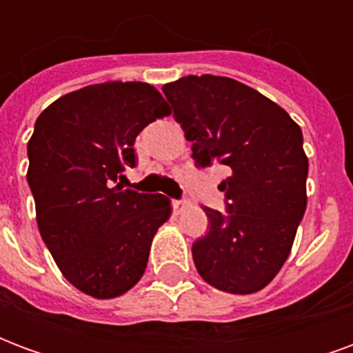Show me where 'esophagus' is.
<instances>
[{
	"label": "esophagus",
	"mask_w": 353,
	"mask_h": 353,
	"mask_svg": "<svg viewBox=\"0 0 353 353\" xmlns=\"http://www.w3.org/2000/svg\"><path fill=\"white\" fill-rule=\"evenodd\" d=\"M172 206H174L176 212H181V210H185V208L189 206V202H187V200H172Z\"/></svg>",
	"instance_id": "esophagus-1"
}]
</instances>
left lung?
Listing matches in <instances>:
<instances>
[{
    "mask_svg": "<svg viewBox=\"0 0 353 353\" xmlns=\"http://www.w3.org/2000/svg\"><path fill=\"white\" fill-rule=\"evenodd\" d=\"M192 141L199 168L223 164L227 214L204 208L206 236L192 244L199 274L215 289L250 295L266 288L291 253L306 210L308 159L301 126L240 81L187 75L162 87Z\"/></svg>",
    "mask_w": 353,
    "mask_h": 353,
    "instance_id": "left-lung-1",
    "label": "left lung"
}]
</instances>
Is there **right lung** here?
<instances>
[{"label": "right lung", "mask_w": 353, "mask_h": 353, "mask_svg": "<svg viewBox=\"0 0 353 353\" xmlns=\"http://www.w3.org/2000/svg\"><path fill=\"white\" fill-rule=\"evenodd\" d=\"M170 113L151 85L109 81L65 94L35 121L26 177L37 227L60 272L85 295L115 299L145 272L170 200L114 183L136 166L139 132Z\"/></svg>", "instance_id": "1"}]
</instances>
